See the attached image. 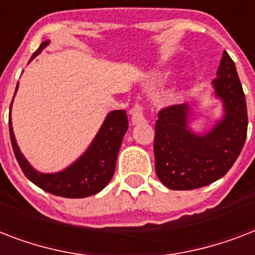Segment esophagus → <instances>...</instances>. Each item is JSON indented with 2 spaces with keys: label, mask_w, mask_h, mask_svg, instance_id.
<instances>
[{
  "label": "esophagus",
  "mask_w": 255,
  "mask_h": 255,
  "mask_svg": "<svg viewBox=\"0 0 255 255\" xmlns=\"http://www.w3.org/2000/svg\"><path fill=\"white\" fill-rule=\"evenodd\" d=\"M132 124H141L145 122V116H144V108L143 106H140V104H135L133 108H132Z\"/></svg>",
  "instance_id": "34e87169"
}]
</instances>
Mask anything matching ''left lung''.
<instances>
[{
	"label": "left lung",
	"instance_id": "left-lung-1",
	"mask_svg": "<svg viewBox=\"0 0 255 255\" xmlns=\"http://www.w3.org/2000/svg\"><path fill=\"white\" fill-rule=\"evenodd\" d=\"M213 87L224 103V118L204 135L188 127V104L159 111L153 143L155 170L169 189H197L217 181L233 167L244 148L248 133L246 99L236 65L226 51L222 53Z\"/></svg>",
	"mask_w": 255,
	"mask_h": 255
}]
</instances>
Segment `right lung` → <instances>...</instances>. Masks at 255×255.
<instances>
[{"label":"right lung","instance_id":"obj_1","mask_svg":"<svg viewBox=\"0 0 255 255\" xmlns=\"http://www.w3.org/2000/svg\"><path fill=\"white\" fill-rule=\"evenodd\" d=\"M47 45L49 41L42 42L39 49L33 54L31 59L37 57ZM17 90L18 85L15 91ZM127 129L128 119L126 110H116L110 112L91 145L75 163L58 173H41L27 163V160L19 151L14 137L11 119L9 116L11 147L22 172L30 181L39 186L41 189L55 196L67 198L88 197L100 192L107 185L115 172L118 153Z\"/></svg>","mask_w":255,"mask_h":255}]
</instances>
